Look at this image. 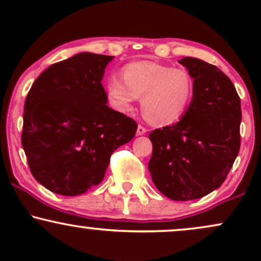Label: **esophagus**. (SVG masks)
Listing matches in <instances>:
<instances>
[{
	"label": "esophagus",
	"mask_w": 261,
	"mask_h": 261,
	"mask_svg": "<svg viewBox=\"0 0 261 261\" xmlns=\"http://www.w3.org/2000/svg\"><path fill=\"white\" fill-rule=\"evenodd\" d=\"M146 133H147V128H146L145 126H142V125H139L137 126V135H145Z\"/></svg>",
	"instance_id": "1"
}]
</instances>
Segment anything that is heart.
<instances>
[{"label": "heart", "instance_id": "obj_1", "mask_svg": "<svg viewBox=\"0 0 261 261\" xmlns=\"http://www.w3.org/2000/svg\"><path fill=\"white\" fill-rule=\"evenodd\" d=\"M121 76L122 80H108L109 103L119 112H128L137 97L142 95L143 115L151 124L169 125L178 121L193 99V79L182 68L136 61L124 66Z\"/></svg>", "mask_w": 261, "mask_h": 261}]
</instances>
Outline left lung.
<instances>
[{
	"instance_id": "obj_1",
	"label": "left lung",
	"mask_w": 261,
	"mask_h": 261,
	"mask_svg": "<svg viewBox=\"0 0 261 261\" xmlns=\"http://www.w3.org/2000/svg\"><path fill=\"white\" fill-rule=\"evenodd\" d=\"M194 79V95L180 121L149 134L152 180L163 195L189 201L226 180L241 147V98L220 68L195 58L181 59Z\"/></svg>"
}]
</instances>
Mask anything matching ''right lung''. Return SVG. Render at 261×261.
<instances>
[{"mask_svg":"<svg viewBox=\"0 0 261 261\" xmlns=\"http://www.w3.org/2000/svg\"><path fill=\"white\" fill-rule=\"evenodd\" d=\"M113 56L81 53L41 72L27 94L22 146L33 176L53 193L85 194L103 180L113 152L137 122L107 106L101 85Z\"/></svg>","mask_w":261,"mask_h":261,"instance_id":"right-lung-1","label":"right lung"}]
</instances>
